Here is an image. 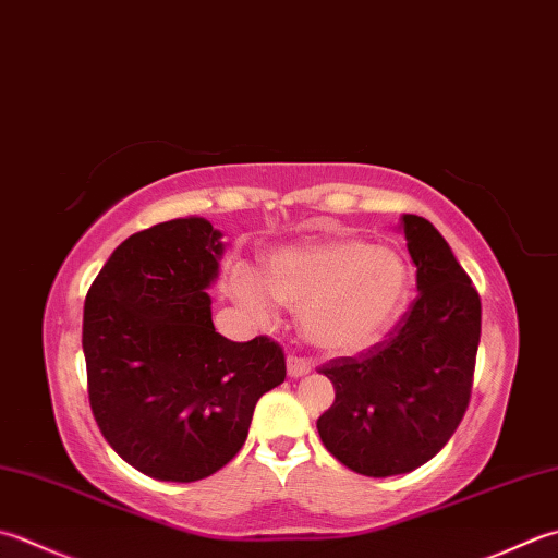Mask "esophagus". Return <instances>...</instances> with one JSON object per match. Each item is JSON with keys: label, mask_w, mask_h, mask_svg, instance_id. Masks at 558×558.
Segmentation results:
<instances>
[{"label": "esophagus", "mask_w": 558, "mask_h": 558, "mask_svg": "<svg viewBox=\"0 0 558 558\" xmlns=\"http://www.w3.org/2000/svg\"><path fill=\"white\" fill-rule=\"evenodd\" d=\"M310 369H312V360L310 357H300V355H294V353L288 355V375L290 377H302V375H307Z\"/></svg>", "instance_id": "1"}]
</instances>
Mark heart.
I'll use <instances>...</instances> for the list:
<instances>
[{
  "label": "heart",
  "mask_w": 558,
  "mask_h": 558,
  "mask_svg": "<svg viewBox=\"0 0 558 558\" xmlns=\"http://www.w3.org/2000/svg\"><path fill=\"white\" fill-rule=\"evenodd\" d=\"M409 290V268L397 251L360 239L276 251L266 282L234 268L229 292L258 319H270L276 302L300 312L310 341L329 351H353L373 341L395 319Z\"/></svg>",
  "instance_id": "heart-1"
}]
</instances>
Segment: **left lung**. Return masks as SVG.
Wrapping results in <instances>:
<instances>
[{
	"instance_id": "left-lung-1",
	"label": "left lung",
	"mask_w": 558,
	"mask_h": 558,
	"mask_svg": "<svg viewBox=\"0 0 558 558\" xmlns=\"http://www.w3.org/2000/svg\"><path fill=\"white\" fill-rule=\"evenodd\" d=\"M418 298L379 343L319 367L336 399L316 421L326 450L363 476L407 474L433 460L472 397L482 300L442 234L403 215Z\"/></svg>"
}]
</instances>
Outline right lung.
<instances>
[{
    "label": "right lung",
    "mask_w": 558,
    "mask_h": 558,
    "mask_svg": "<svg viewBox=\"0 0 558 558\" xmlns=\"http://www.w3.org/2000/svg\"><path fill=\"white\" fill-rule=\"evenodd\" d=\"M203 217L128 236L92 282L82 348L92 413L106 442L159 482H198L234 460L256 401L286 379L268 336L215 331L207 286L222 256Z\"/></svg>",
    "instance_id": "1"
}]
</instances>
